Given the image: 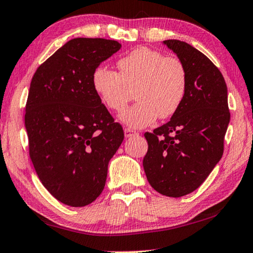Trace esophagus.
Returning <instances> with one entry per match:
<instances>
[{"mask_svg": "<svg viewBox=\"0 0 253 253\" xmlns=\"http://www.w3.org/2000/svg\"><path fill=\"white\" fill-rule=\"evenodd\" d=\"M124 131H125V137L126 138H130V137H133V136L138 135V133H136V131L133 130V129H129V128H125Z\"/></svg>", "mask_w": 253, "mask_h": 253, "instance_id": "esophagus-1", "label": "esophagus"}]
</instances>
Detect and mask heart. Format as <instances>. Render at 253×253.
Instances as JSON below:
<instances>
[{"instance_id": "1", "label": "heart", "mask_w": 253, "mask_h": 253, "mask_svg": "<svg viewBox=\"0 0 253 253\" xmlns=\"http://www.w3.org/2000/svg\"><path fill=\"white\" fill-rule=\"evenodd\" d=\"M119 73L100 66L92 74V86L109 109L120 112L135 89L137 102L120 115L130 128L151 126L158 117L173 116L186 97L188 76L183 63L159 50L137 48L120 58Z\"/></svg>"}]
</instances>
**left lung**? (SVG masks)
I'll use <instances>...</instances> for the list:
<instances>
[{"label": "left lung", "instance_id": "8db88e82", "mask_svg": "<svg viewBox=\"0 0 253 253\" xmlns=\"http://www.w3.org/2000/svg\"><path fill=\"white\" fill-rule=\"evenodd\" d=\"M163 43L186 67L187 92L170 122L144 134L143 167L156 191L177 198L197 189L219 162L230 110L225 80L211 59L184 42Z\"/></svg>", "mask_w": 253, "mask_h": 253}]
</instances>
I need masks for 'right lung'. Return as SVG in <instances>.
Here are the masks:
<instances>
[{
  "mask_svg": "<svg viewBox=\"0 0 253 253\" xmlns=\"http://www.w3.org/2000/svg\"><path fill=\"white\" fill-rule=\"evenodd\" d=\"M120 48L116 40L71 39L31 80L25 115L30 159L43 187L65 205L83 207L99 197L123 143L122 125L92 86L94 70Z\"/></svg>",
  "mask_w": 253,
  "mask_h": 253,
  "instance_id": "obj_1",
  "label": "right lung"
}]
</instances>
